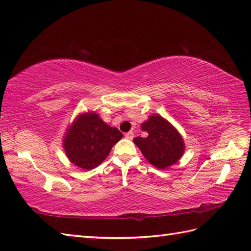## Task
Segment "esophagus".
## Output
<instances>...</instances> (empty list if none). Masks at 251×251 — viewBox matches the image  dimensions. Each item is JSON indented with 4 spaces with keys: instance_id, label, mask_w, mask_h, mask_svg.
I'll return each mask as SVG.
<instances>
[{
    "instance_id": "1",
    "label": "esophagus",
    "mask_w": 251,
    "mask_h": 251,
    "mask_svg": "<svg viewBox=\"0 0 251 251\" xmlns=\"http://www.w3.org/2000/svg\"><path fill=\"white\" fill-rule=\"evenodd\" d=\"M125 138L128 140H132V138H134V132L132 131L127 132V134H125Z\"/></svg>"
}]
</instances>
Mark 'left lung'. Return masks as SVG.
<instances>
[{
  "label": "left lung",
  "instance_id": "1",
  "mask_svg": "<svg viewBox=\"0 0 251 251\" xmlns=\"http://www.w3.org/2000/svg\"><path fill=\"white\" fill-rule=\"evenodd\" d=\"M141 129L147 131L148 136L136 137L134 142L154 167L166 169L182 157L185 148L183 138L164 117L151 115L142 123Z\"/></svg>",
  "mask_w": 251,
  "mask_h": 251
}]
</instances>
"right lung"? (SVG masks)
Segmentation results:
<instances>
[{
	"mask_svg": "<svg viewBox=\"0 0 251 251\" xmlns=\"http://www.w3.org/2000/svg\"><path fill=\"white\" fill-rule=\"evenodd\" d=\"M123 138L122 132L109 126L94 111L78 114L63 136V150L75 166L90 170L99 166L112 147Z\"/></svg>",
	"mask_w": 251,
	"mask_h": 251,
	"instance_id": "add662e5",
	"label": "right lung"
}]
</instances>
